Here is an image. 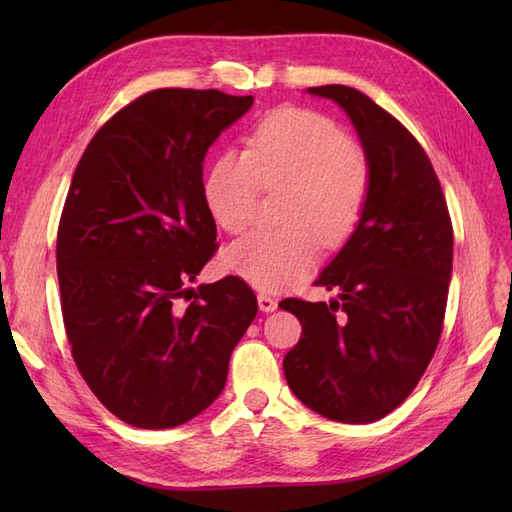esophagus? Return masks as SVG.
Masks as SVG:
<instances>
[{
    "label": "esophagus",
    "mask_w": 512,
    "mask_h": 512,
    "mask_svg": "<svg viewBox=\"0 0 512 512\" xmlns=\"http://www.w3.org/2000/svg\"><path fill=\"white\" fill-rule=\"evenodd\" d=\"M258 307L260 312H275L277 309V301L273 297H269V294H258Z\"/></svg>",
    "instance_id": "esophagus-1"
}]
</instances>
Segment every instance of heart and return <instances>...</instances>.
<instances>
[{
  "label": "heart",
  "instance_id": "obj_1",
  "mask_svg": "<svg viewBox=\"0 0 512 512\" xmlns=\"http://www.w3.org/2000/svg\"><path fill=\"white\" fill-rule=\"evenodd\" d=\"M262 183L292 188L284 220L290 228L254 232L230 245L222 267L258 290H280L314 265L318 237L344 243L361 220L369 170L335 121L284 106L258 123L250 151H226L207 181V205L230 235L256 222Z\"/></svg>",
  "mask_w": 512,
  "mask_h": 512
}]
</instances>
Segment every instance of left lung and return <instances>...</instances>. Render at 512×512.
Here are the masks:
<instances>
[{"label":"left lung","instance_id":"8db88e82","mask_svg":"<svg viewBox=\"0 0 512 512\" xmlns=\"http://www.w3.org/2000/svg\"><path fill=\"white\" fill-rule=\"evenodd\" d=\"M344 108L361 138L369 194L361 220L316 284L331 303L284 299L303 324L286 382L337 423L393 412L438 348L453 271V226L436 170L416 138L359 89L309 87Z\"/></svg>","mask_w":512,"mask_h":512}]
</instances>
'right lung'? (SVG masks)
Segmentation results:
<instances>
[{"label": "right lung", "instance_id": "add662e5", "mask_svg": "<svg viewBox=\"0 0 512 512\" xmlns=\"http://www.w3.org/2000/svg\"><path fill=\"white\" fill-rule=\"evenodd\" d=\"M252 104L218 89L149 91L104 123L74 170L57 230L61 314L89 389L132 427L207 410L256 318L241 277L190 286L218 247L205 156Z\"/></svg>", "mask_w": 512, "mask_h": 512}]
</instances>
